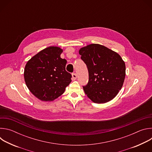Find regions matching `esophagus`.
<instances>
[{"label":"esophagus","mask_w":152,"mask_h":152,"mask_svg":"<svg viewBox=\"0 0 152 152\" xmlns=\"http://www.w3.org/2000/svg\"><path fill=\"white\" fill-rule=\"evenodd\" d=\"M77 78V75L76 73H72V79L76 80Z\"/></svg>","instance_id":"34e87169"}]
</instances>
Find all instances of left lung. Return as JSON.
Returning a JSON list of instances; mask_svg holds the SVG:
<instances>
[{
    "label": "left lung",
    "instance_id": "obj_1",
    "mask_svg": "<svg viewBox=\"0 0 152 152\" xmlns=\"http://www.w3.org/2000/svg\"><path fill=\"white\" fill-rule=\"evenodd\" d=\"M79 53L88 71V83L83 86L86 95L96 103L113 99L121 90L126 75L125 63L121 56L98 44L82 48Z\"/></svg>",
    "mask_w": 152,
    "mask_h": 152
}]
</instances>
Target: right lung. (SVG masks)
<instances>
[{"label": "right lung", "instance_id": "right-lung-1", "mask_svg": "<svg viewBox=\"0 0 152 152\" xmlns=\"http://www.w3.org/2000/svg\"><path fill=\"white\" fill-rule=\"evenodd\" d=\"M60 48H47L34 56L26 64L24 77L27 87L42 101H52L62 95L72 81L66 70L67 61L60 56Z\"/></svg>", "mask_w": 152, "mask_h": 152}]
</instances>
